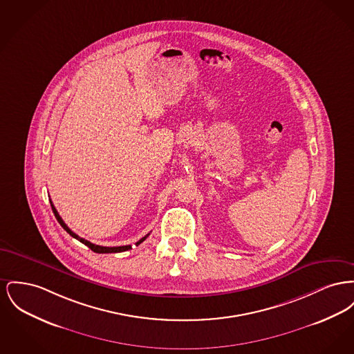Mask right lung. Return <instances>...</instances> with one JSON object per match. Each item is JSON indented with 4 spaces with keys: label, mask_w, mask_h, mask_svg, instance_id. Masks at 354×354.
<instances>
[{
    "label": "right lung",
    "mask_w": 354,
    "mask_h": 354,
    "mask_svg": "<svg viewBox=\"0 0 354 354\" xmlns=\"http://www.w3.org/2000/svg\"><path fill=\"white\" fill-rule=\"evenodd\" d=\"M50 207L53 209V214H55V216H56V219L59 221V223L62 225V227H63L71 236H73V238H76L77 241H80L82 243H84L85 246H88L89 249L92 250V251H95V252H99V254H105V252H122V251H127V250L131 249V245H128V246H119V248H104V246H99V245H95V243H91L89 241H86V239H84V238H80L77 234H75L72 230L69 229L65 223H64L63 219H62V216L59 215V212H57V209L56 207L53 206V203H52V201H50ZM149 234H147L146 236H143L139 242H136V246L138 245H140L145 239H146L147 236H148Z\"/></svg>",
    "instance_id": "obj_1"
}]
</instances>
